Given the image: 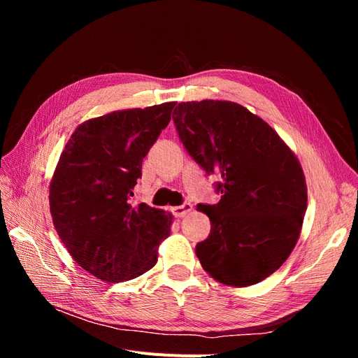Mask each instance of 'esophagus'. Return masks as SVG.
Returning a JSON list of instances; mask_svg holds the SVG:
<instances>
[{
  "mask_svg": "<svg viewBox=\"0 0 358 358\" xmlns=\"http://www.w3.org/2000/svg\"><path fill=\"white\" fill-rule=\"evenodd\" d=\"M191 210H192V204H191V203H183V204L176 206V208L171 209L173 215H175L176 218H182V216L188 215Z\"/></svg>",
  "mask_w": 358,
  "mask_h": 358,
  "instance_id": "esophagus-1",
  "label": "esophagus"
}]
</instances>
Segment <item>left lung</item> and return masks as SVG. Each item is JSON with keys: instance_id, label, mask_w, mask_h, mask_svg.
I'll return each mask as SVG.
<instances>
[{"instance_id": "8db88e82", "label": "left lung", "mask_w": 358, "mask_h": 358, "mask_svg": "<svg viewBox=\"0 0 358 358\" xmlns=\"http://www.w3.org/2000/svg\"><path fill=\"white\" fill-rule=\"evenodd\" d=\"M173 122L189 157L221 179V200L197 206L210 220V234L196 246L203 268L233 287L266 279L289 257L305 218L306 180L296 155L237 103H179Z\"/></svg>"}]
</instances>
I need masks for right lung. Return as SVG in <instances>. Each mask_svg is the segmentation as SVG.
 <instances>
[{
    "mask_svg": "<svg viewBox=\"0 0 358 358\" xmlns=\"http://www.w3.org/2000/svg\"><path fill=\"white\" fill-rule=\"evenodd\" d=\"M176 103L90 119L64 148L49 188L55 230L73 259L106 282H122L157 263L171 215L133 203L142 162Z\"/></svg>",
    "mask_w": 358,
    "mask_h": 358,
    "instance_id": "add662e5",
    "label": "right lung"
}]
</instances>
